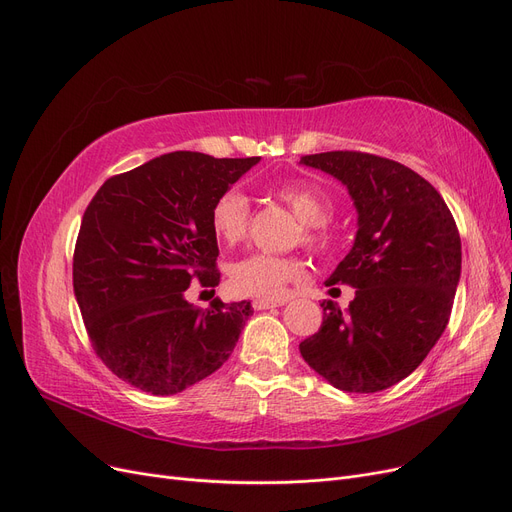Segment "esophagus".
I'll return each instance as SVG.
<instances>
[{"instance_id":"obj_1","label":"esophagus","mask_w":512,"mask_h":512,"mask_svg":"<svg viewBox=\"0 0 512 512\" xmlns=\"http://www.w3.org/2000/svg\"><path fill=\"white\" fill-rule=\"evenodd\" d=\"M284 303H286L284 299H278V301H272V299H255V301H253V307H255L257 311H261V309L280 307V305H284Z\"/></svg>"}]
</instances>
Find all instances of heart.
<instances>
[{
  "instance_id": "heart-1",
  "label": "heart",
  "mask_w": 512,
  "mask_h": 512,
  "mask_svg": "<svg viewBox=\"0 0 512 512\" xmlns=\"http://www.w3.org/2000/svg\"><path fill=\"white\" fill-rule=\"evenodd\" d=\"M274 196L295 213L303 224V240L307 244H324V224L332 215L330 196L316 184L309 182H282L274 188ZM251 205L249 198L238 188L221 192L211 207V228L215 236L236 244L249 230ZM301 274V263L293 257H274L265 253H253L238 259L230 268V286L234 293L244 297L276 299L282 295L286 282Z\"/></svg>"
}]
</instances>
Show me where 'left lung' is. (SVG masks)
<instances>
[{
    "label": "left lung",
    "instance_id": "8db88e82",
    "mask_svg": "<svg viewBox=\"0 0 512 512\" xmlns=\"http://www.w3.org/2000/svg\"><path fill=\"white\" fill-rule=\"evenodd\" d=\"M339 180L358 232L326 284H351L347 309L322 301L324 320L299 345L332 387L376 393L399 383L446 330L460 282V234L441 194L402 163L335 150L299 161Z\"/></svg>",
    "mask_w": 512,
    "mask_h": 512
}]
</instances>
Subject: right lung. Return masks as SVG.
I'll use <instances>...</instances> for the list:
<instances>
[{
	"instance_id": "add662e5",
	"label": "right lung",
	"mask_w": 512,
	"mask_h": 512,
	"mask_svg": "<svg viewBox=\"0 0 512 512\" xmlns=\"http://www.w3.org/2000/svg\"><path fill=\"white\" fill-rule=\"evenodd\" d=\"M259 161L161 154L110 177L85 209L75 297L100 360L125 383L175 395L230 358L251 303L201 309L186 291L192 280L219 284L211 207Z\"/></svg>"
}]
</instances>
